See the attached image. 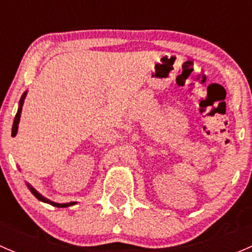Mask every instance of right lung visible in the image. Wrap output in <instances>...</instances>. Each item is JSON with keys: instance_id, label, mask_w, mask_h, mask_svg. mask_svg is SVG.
I'll return each instance as SVG.
<instances>
[{"instance_id": "right-lung-1", "label": "right lung", "mask_w": 252, "mask_h": 252, "mask_svg": "<svg viewBox=\"0 0 252 252\" xmlns=\"http://www.w3.org/2000/svg\"><path fill=\"white\" fill-rule=\"evenodd\" d=\"M27 93H28V91H25V93L22 95V97H20L19 107H18L17 114H16V117H14L13 126H12V136H16L17 133H18V124H19V121H20V114H22L23 103H24V100H25V96H27ZM27 185H28V188H29V189H30V191L32 192V195H34V196L36 197L37 200H40V201H42V202H46V204L56 206V207H69V206H73V205L77 204V202H67V204H58V202H53V201H51V200L46 199V197L42 196V195L40 194V192H37L36 190H35L34 188H32V185L29 184V183H27Z\"/></svg>"}]
</instances>
